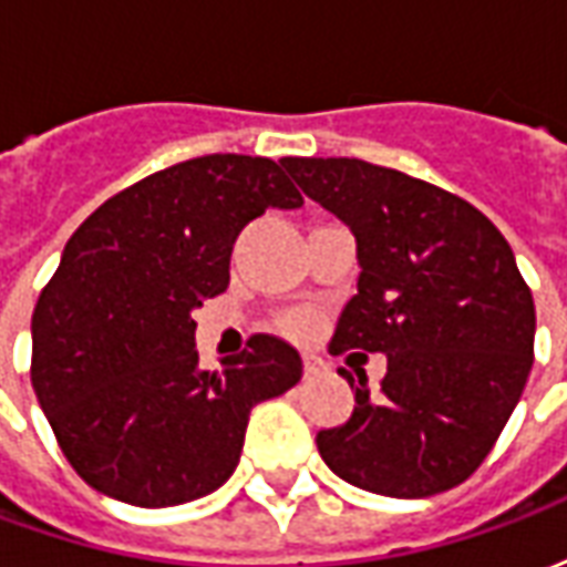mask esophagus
I'll return each instance as SVG.
<instances>
[{
    "instance_id": "1",
    "label": "esophagus",
    "mask_w": 567,
    "mask_h": 567,
    "mask_svg": "<svg viewBox=\"0 0 567 567\" xmlns=\"http://www.w3.org/2000/svg\"><path fill=\"white\" fill-rule=\"evenodd\" d=\"M303 370H307V377L309 380H316V377H328V361L321 355H316V352H307L303 355Z\"/></svg>"
}]
</instances>
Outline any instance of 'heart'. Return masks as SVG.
<instances>
[{"instance_id":"1","label":"heart","mask_w":567,"mask_h":567,"mask_svg":"<svg viewBox=\"0 0 567 567\" xmlns=\"http://www.w3.org/2000/svg\"><path fill=\"white\" fill-rule=\"evenodd\" d=\"M285 328L291 333H309L312 331V319H309L307 312H295V316L285 319Z\"/></svg>"}]
</instances>
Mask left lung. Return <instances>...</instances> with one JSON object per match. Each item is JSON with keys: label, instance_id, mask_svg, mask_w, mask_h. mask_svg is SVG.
<instances>
[{"label": "left lung", "instance_id": "left-lung-1", "mask_svg": "<svg viewBox=\"0 0 567 567\" xmlns=\"http://www.w3.org/2000/svg\"><path fill=\"white\" fill-rule=\"evenodd\" d=\"M309 199L355 236L358 295L333 355L382 352L380 392L319 431L333 474L389 498H427L483 464L535 361V300L507 239L467 199L355 157H285Z\"/></svg>", "mask_w": 567, "mask_h": 567}]
</instances>
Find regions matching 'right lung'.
Wrapping results in <instances>:
<instances>
[{
	"mask_svg": "<svg viewBox=\"0 0 567 567\" xmlns=\"http://www.w3.org/2000/svg\"><path fill=\"white\" fill-rule=\"evenodd\" d=\"M285 163L206 154L105 199L63 248L32 312V389L60 450L109 498L173 507L236 471L251 406L303 377L258 333L199 368L190 312L230 285V251L267 209L303 206Z\"/></svg>",
	"mask_w": 567,
	"mask_h": 567,
	"instance_id": "obj_1",
	"label": "right lung"
}]
</instances>
